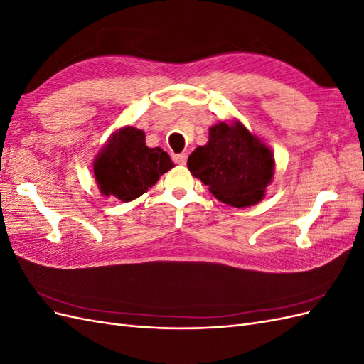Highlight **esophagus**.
<instances>
[{
    "instance_id": "obj_1",
    "label": "esophagus",
    "mask_w": 364,
    "mask_h": 364,
    "mask_svg": "<svg viewBox=\"0 0 364 364\" xmlns=\"http://www.w3.org/2000/svg\"><path fill=\"white\" fill-rule=\"evenodd\" d=\"M186 158H188V155H186V153H181V155H174L173 161L176 164H179V165H185L186 164Z\"/></svg>"
}]
</instances>
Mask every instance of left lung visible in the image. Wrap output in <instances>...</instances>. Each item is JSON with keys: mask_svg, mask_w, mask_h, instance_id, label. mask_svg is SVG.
Returning a JSON list of instances; mask_svg holds the SVG:
<instances>
[{"mask_svg": "<svg viewBox=\"0 0 364 364\" xmlns=\"http://www.w3.org/2000/svg\"><path fill=\"white\" fill-rule=\"evenodd\" d=\"M188 170L217 200L246 208L262 200L274 176V158L241 121H220L209 127L206 144L190 155Z\"/></svg>", "mask_w": 364, "mask_h": 364, "instance_id": "8db88e82", "label": "left lung"}]
</instances>
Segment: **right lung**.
I'll return each instance as SVG.
<instances>
[{
  "label": "right lung",
  "instance_id": "right-lung-1",
  "mask_svg": "<svg viewBox=\"0 0 364 364\" xmlns=\"http://www.w3.org/2000/svg\"><path fill=\"white\" fill-rule=\"evenodd\" d=\"M92 167L95 183L103 196L132 202L147 193L174 164L161 147L146 146L144 130L124 126L106 141Z\"/></svg>",
  "mask_w": 364,
  "mask_h": 364
}]
</instances>
